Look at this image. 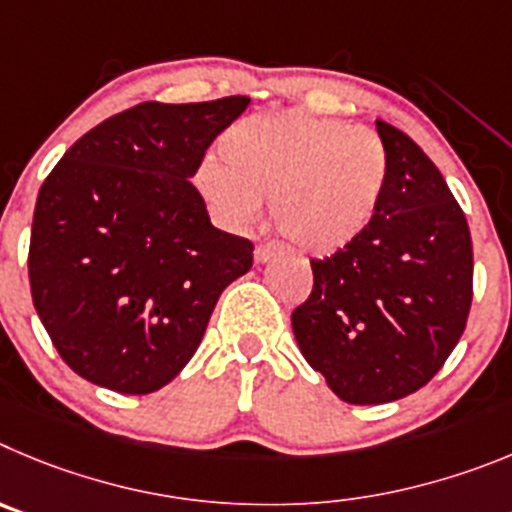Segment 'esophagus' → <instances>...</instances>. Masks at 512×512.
<instances>
[{
  "label": "esophagus",
  "instance_id": "1",
  "mask_svg": "<svg viewBox=\"0 0 512 512\" xmlns=\"http://www.w3.org/2000/svg\"><path fill=\"white\" fill-rule=\"evenodd\" d=\"M275 255H280V245H275V242H260V245L255 247L257 265H262V262H270Z\"/></svg>",
  "mask_w": 512,
  "mask_h": 512
}]
</instances>
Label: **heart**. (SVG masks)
I'll return each instance as SVG.
<instances>
[{"label":"heart","instance_id":"heart-1","mask_svg":"<svg viewBox=\"0 0 512 512\" xmlns=\"http://www.w3.org/2000/svg\"><path fill=\"white\" fill-rule=\"evenodd\" d=\"M222 163L204 158L196 186L232 229L260 219L262 201L290 245L334 255L365 237L388 191L390 160L380 137L306 112L257 114L219 142Z\"/></svg>","mask_w":512,"mask_h":512}]
</instances>
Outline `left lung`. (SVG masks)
<instances>
[{
    "mask_svg": "<svg viewBox=\"0 0 512 512\" xmlns=\"http://www.w3.org/2000/svg\"><path fill=\"white\" fill-rule=\"evenodd\" d=\"M390 176L375 222L352 247L311 260L293 311L308 365L344 403L377 405L423 388L457 347L472 306V237L428 155L377 119Z\"/></svg>",
    "mask_w": 512,
    "mask_h": 512,
    "instance_id": "left-lung-1",
    "label": "left lung"
}]
</instances>
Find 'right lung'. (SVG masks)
Here are the masks:
<instances>
[{"mask_svg":"<svg viewBox=\"0 0 512 512\" xmlns=\"http://www.w3.org/2000/svg\"><path fill=\"white\" fill-rule=\"evenodd\" d=\"M247 96L145 101L68 147L38 193L32 303L68 367L124 395L168 385L216 301L252 267V242L216 229L191 183Z\"/></svg>","mask_w":512,"mask_h":512,"instance_id":"right-lung-1","label":"right lung"}]
</instances>
